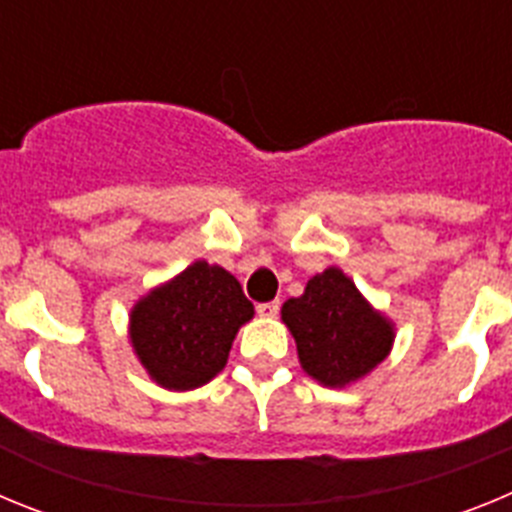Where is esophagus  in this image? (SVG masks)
I'll return each instance as SVG.
<instances>
[{
  "mask_svg": "<svg viewBox=\"0 0 512 512\" xmlns=\"http://www.w3.org/2000/svg\"><path fill=\"white\" fill-rule=\"evenodd\" d=\"M256 312H259L261 318H277V315H279V300L259 302V305H256Z\"/></svg>",
  "mask_w": 512,
  "mask_h": 512,
  "instance_id": "1",
  "label": "esophagus"
}]
</instances>
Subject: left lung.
<instances>
[{
    "instance_id": "left-lung-1",
    "label": "left lung",
    "mask_w": 512,
    "mask_h": 512,
    "mask_svg": "<svg viewBox=\"0 0 512 512\" xmlns=\"http://www.w3.org/2000/svg\"><path fill=\"white\" fill-rule=\"evenodd\" d=\"M282 320L295 336L302 369L328 387L372 372L392 346V325L366 305L341 269L312 277L305 295L284 302Z\"/></svg>"
}]
</instances>
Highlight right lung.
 <instances>
[{
    "label": "right lung",
    "mask_w": 512,
    "mask_h": 512,
    "mask_svg": "<svg viewBox=\"0 0 512 512\" xmlns=\"http://www.w3.org/2000/svg\"><path fill=\"white\" fill-rule=\"evenodd\" d=\"M253 305L223 266L194 261L174 282L153 289L130 315L140 364L169 390H194L225 366Z\"/></svg>",
    "instance_id": "obj_1"
}]
</instances>
